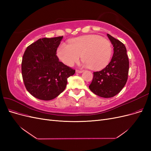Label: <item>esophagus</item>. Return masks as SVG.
<instances>
[{
  "label": "esophagus",
  "instance_id": "esophagus-1",
  "mask_svg": "<svg viewBox=\"0 0 151 151\" xmlns=\"http://www.w3.org/2000/svg\"><path fill=\"white\" fill-rule=\"evenodd\" d=\"M83 71L84 70H76V73H82V72H83Z\"/></svg>",
  "mask_w": 151,
  "mask_h": 151
}]
</instances>
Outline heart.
I'll use <instances>...</instances> for the list:
<instances>
[{
  "label": "heart",
  "mask_w": 151,
  "mask_h": 151,
  "mask_svg": "<svg viewBox=\"0 0 151 151\" xmlns=\"http://www.w3.org/2000/svg\"><path fill=\"white\" fill-rule=\"evenodd\" d=\"M111 43L97 35H86L72 39L68 45L62 43L57 50L59 59L67 66H72L81 55L84 65L93 70H101L110 60Z\"/></svg>",
  "instance_id": "heart-1"
}]
</instances>
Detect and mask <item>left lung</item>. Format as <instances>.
I'll return each mask as SVG.
<instances>
[{"mask_svg":"<svg viewBox=\"0 0 151 151\" xmlns=\"http://www.w3.org/2000/svg\"><path fill=\"white\" fill-rule=\"evenodd\" d=\"M107 36L114 47L113 57L103 70L93 72V79L89 86L93 93L106 98H112L120 92L127 83L129 70L124 44L109 34Z\"/></svg>","mask_w":151,"mask_h":151,"instance_id":"1","label":"left lung"}]
</instances>
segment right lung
I'll return each mask as SVG.
<instances>
[{"instance_id": "add662e5", "label": "right lung", "mask_w": 151, "mask_h": 151, "mask_svg": "<svg viewBox=\"0 0 151 151\" xmlns=\"http://www.w3.org/2000/svg\"><path fill=\"white\" fill-rule=\"evenodd\" d=\"M63 36L39 39L27 47L22 57L21 70L27 91L36 98L48 101L66 88L67 78L75 70L65 65L56 55Z\"/></svg>"}]
</instances>
